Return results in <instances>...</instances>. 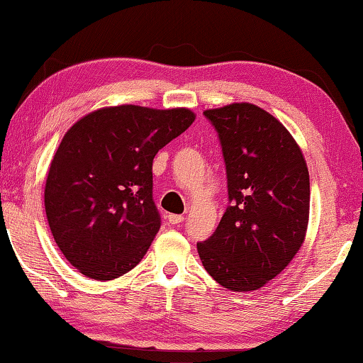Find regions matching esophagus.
<instances>
[{
    "label": "esophagus",
    "mask_w": 363,
    "mask_h": 363,
    "mask_svg": "<svg viewBox=\"0 0 363 363\" xmlns=\"http://www.w3.org/2000/svg\"><path fill=\"white\" fill-rule=\"evenodd\" d=\"M183 220H185V218L180 216V214H170V216H169V223H170V224H173V225L182 224Z\"/></svg>",
    "instance_id": "1"
}]
</instances>
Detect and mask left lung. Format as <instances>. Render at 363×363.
Segmentation results:
<instances>
[{
	"instance_id": "1",
	"label": "left lung",
	"mask_w": 363,
	"mask_h": 363,
	"mask_svg": "<svg viewBox=\"0 0 363 363\" xmlns=\"http://www.w3.org/2000/svg\"><path fill=\"white\" fill-rule=\"evenodd\" d=\"M203 114L223 147L230 204L211 238L196 244L199 259L228 290H259L304 242L306 160L285 125L255 104L233 103Z\"/></svg>"
}]
</instances>
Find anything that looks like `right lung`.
<instances>
[{
	"label": "right lung",
	"instance_id": "right-lung-1",
	"mask_svg": "<svg viewBox=\"0 0 363 363\" xmlns=\"http://www.w3.org/2000/svg\"><path fill=\"white\" fill-rule=\"evenodd\" d=\"M193 121L186 108L121 104L96 109L67 130L44 203L52 235L78 272L113 280L143 260L160 229L152 162Z\"/></svg>",
	"mask_w": 363,
	"mask_h": 363
}]
</instances>
